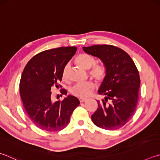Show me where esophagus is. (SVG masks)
<instances>
[{
	"instance_id": "34e87169",
	"label": "esophagus",
	"mask_w": 160,
	"mask_h": 160,
	"mask_svg": "<svg viewBox=\"0 0 160 160\" xmlns=\"http://www.w3.org/2000/svg\"><path fill=\"white\" fill-rule=\"evenodd\" d=\"M79 100L80 102H85V101L87 100L86 98H80Z\"/></svg>"
}]
</instances>
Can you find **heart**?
Segmentation results:
<instances>
[{"label": "heart", "mask_w": 160, "mask_h": 160, "mask_svg": "<svg viewBox=\"0 0 160 160\" xmlns=\"http://www.w3.org/2000/svg\"><path fill=\"white\" fill-rule=\"evenodd\" d=\"M75 62L78 65L86 70H89V74L93 79L98 82L103 81L106 76L107 71L105 66L101 63H96V59L88 54H80L75 58ZM69 66L66 64L63 68L62 78L64 80H68ZM94 84L92 81L78 83L72 87L70 92L72 95L78 98L88 97L94 89Z\"/></svg>", "instance_id": "heart-1"}]
</instances>
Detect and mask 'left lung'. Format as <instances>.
Segmentation results:
<instances>
[{
    "instance_id": "left-lung-1",
    "label": "left lung",
    "mask_w": 160,
    "mask_h": 160,
    "mask_svg": "<svg viewBox=\"0 0 160 160\" xmlns=\"http://www.w3.org/2000/svg\"><path fill=\"white\" fill-rule=\"evenodd\" d=\"M86 53L102 61L107 73L98 94V108L92 115L93 122L106 130H117L128 122L138 100L140 76L134 62L123 50L110 45L84 47Z\"/></svg>"
}]
</instances>
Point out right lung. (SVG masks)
I'll use <instances>...</instances> for the list:
<instances>
[{"mask_svg": "<svg viewBox=\"0 0 160 160\" xmlns=\"http://www.w3.org/2000/svg\"><path fill=\"white\" fill-rule=\"evenodd\" d=\"M76 50L77 47H61L43 51L25 66L20 80V96L28 118L40 129L57 132L64 129L80 104L79 99L71 95L54 102L51 92L52 87H62L58 82L62 80L63 68ZM60 92L67 94L64 89Z\"/></svg>", "mask_w": 160, "mask_h": 160, "instance_id": "obj_1", "label": "right lung"}]
</instances>
